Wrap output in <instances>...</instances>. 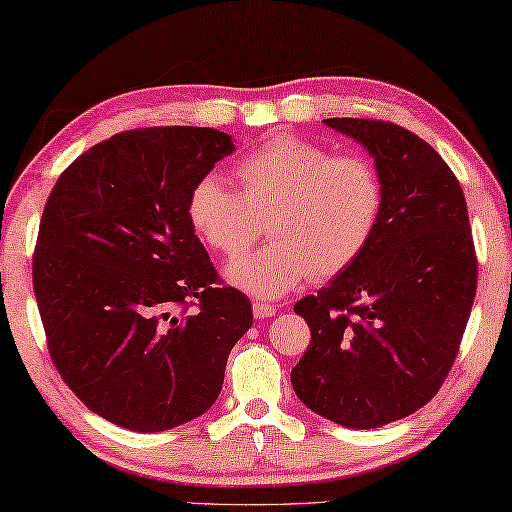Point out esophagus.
I'll use <instances>...</instances> for the list:
<instances>
[{"label":"esophagus","instance_id":"1","mask_svg":"<svg viewBox=\"0 0 512 512\" xmlns=\"http://www.w3.org/2000/svg\"><path fill=\"white\" fill-rule=\"evenodd\" d=\"M276 308L272 304H265V301H254V317L256 320H265V317H272Z\"/></svg>","mask_w":512,"mask_h":512}]
</instances>
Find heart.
<instances>
[{
	"instance_id": "1",
	"label": "heart",
	"mask_w": 512,
	"mask_h": 512,
	"mask_svg": "<svg viewBox=\"0 0 512 512\" xmlns=\"http://www.w3.org/2000/svg\"><path fill=\"white\" fill-rule=\"evenodd\" d=\"M242 192L215 174L190 190L197 236L226 258L254 245L270 217L272 242L233 263L226 276L251 295L274 299L308 276H333L370 245L383 213V179L363 154L295 136H276L236 165Z\"/></svg>"
}]
</instances>
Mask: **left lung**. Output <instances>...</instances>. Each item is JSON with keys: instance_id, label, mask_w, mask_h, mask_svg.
Segmentation results:
<instances>
[{"instance_id": "left-lung-1", "label": "left lung", "mask_w": 512, "mask_h": 512, "mask_svg": "<svg viewBox=\"0 0 512 512\" xmlns=\"http://www.w3.org/2000/svg\"><path fill=\"white\" fill-rule=\"evenodd\" d=\"M324 124L374 156L385 201L363 254L295 304L311 345L290 379L313 413L347 429H376L426 406L445 383L479 263L463 188L429 142L383 120Z\"/></svg>"}]
</instances>
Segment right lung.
Returning a JSON list of instances; mask_svg holds the SVG:
<instances>
[{"label":"right lung","instance_id":"obj_1","mask_svg":"<svg viewBox=\"0 0 512 512\" xmlns=\"http://www.w3.org/2000/svg\"><path fill=\"white\" fill-rule=\"evenodd\" d=\"M229 133L147 127L83 152L49 192L33 292L54 367L92 413L138 433L204 415L251 301L224 286L188 197Z\"/></svg>","mask_w":512,"mask_h":512}]
</instances>
